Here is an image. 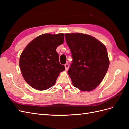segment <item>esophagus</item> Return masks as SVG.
<instances>
[{
    "label": "esophagus",
    "mask_w": 129,
    "mask_h": 129,
    "mask_svg": "<svg viewBox=\"0 0 129 129\" xmlns=\"http://www.w3.org/2000/svg\"><path fill=\"white\" fill-rule=\"evenodd\" d=\"M64 67H65V69L66 71H68V69L69 68V65L68 63H66L64 64Z\"/></svg>",
    "instance_id": "esophagus-1"
}]
</instances>
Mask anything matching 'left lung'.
I'll return each mask as SVG.
<instances>
[{"label": "left lung", "instance_id": "1", "mask_svg": "<svg viewBox=\"0 0 129 129\" xmlns=\"http://www.w3.org/2000/svg\"><path fill=\"white\" fill-rule=\"evenodd\" d=\"M73 61L68 74L75 87L90 91L101 83L109 66L106 47L95 38L83 33L65 34Z\"/></svg>", "mask_w": 129, "mask_h": 129}]
</instances>
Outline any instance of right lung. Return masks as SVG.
<instances>
[{
	"label": "right lung",
	"mask_w": 129,
	"mask_h": 129,
	"mask_svg": "<svg viewBox=\"0 0 129 129\" xmlns=\"http://www.w3.org/2000/svg\"><path fill=\"white\" fill-rule=\"evenodd\" d=\"M64 34H44L35 38L23 50L19 60L22 75L33 88L43 90L52 87L65 70L56 51L63 43Z\"/></svg>",
	"instance_id": "1"
}]
</instances>
